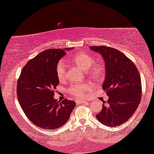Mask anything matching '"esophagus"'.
<instances>
[{
  "mask_svg": "<svg viewBox=\"0 0 154 154\" xmlns=\"http://www.w3.org/2000/svg\"><path fill=\"white\" fill-rule=\"evenodd\" d=\"M75 102H76L77 104H88V101L79 100H76V101H75Z\"/></svg>",
  "mask_w": 154,
  "mask_h": 154,
  "instance_id": "34e87169",
  "label": "esophagus"
}]
</instances>
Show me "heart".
I'll use <instances>...</instances> for the list:
<instances>
[{"label": "heart", "instance_id": "heart-1", "mask_svg": "<svg viewBox=\"0 0 154 154\" xmlns=\"http://www.w3.org/2000/svg\"><path fill=\"white\" fill-rule=\"evenodd\" d=\"M71 60L80 68L86 70V73L93 81H99L104 73V67L102 64L94 62V57L85 52H77L71 56ZM56 73L59 81H64L66 78V64L61 60L57 63ZM90 85L87 83H78L69 88V92L75 97H82L89 91Z\"/></svg>", "mask_w": 154, "mask_h": 154}]
</instances>
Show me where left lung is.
<instances>
[{"instance_id":"8db88e82","label":"left lung","mask_w":154,"mask_h":154,"mask_svg":"<svg viewBox=\"0 0 154 154\" xmlns=\"http://www.w3.org/2000/svg\"><path fill=\"white\" fill-rule=\"evenodd\" d=\"M104 58L106 76L102 85L109 96L103 102L97 119L105 125H122L131 118L142 98L140 74L135 65L123 52L107 46H90Z\"/></svg>"}]
</instances>
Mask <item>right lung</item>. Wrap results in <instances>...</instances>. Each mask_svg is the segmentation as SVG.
I'll return each instance as SVG.
<instances>
[{"mask_svg": "<svg viewBox=\"0 0 154 154\" xmlns=\"http://www.w3.org/2000/svg\"><path fill=\"white\" fill-rule=\"evenodd\" d=\"M65 50L48 49L39 53L26 63L17 81V93L21 108L31 123L43 129L62 127L75 106L74 101L65 99L60 102L53 97L54 90L60 83L57 64L66 54Z\"/></svg>", "mask_w": 154, "mask_h": 154, "instance_id": "1", "label": "right lung"}]
</instances>
